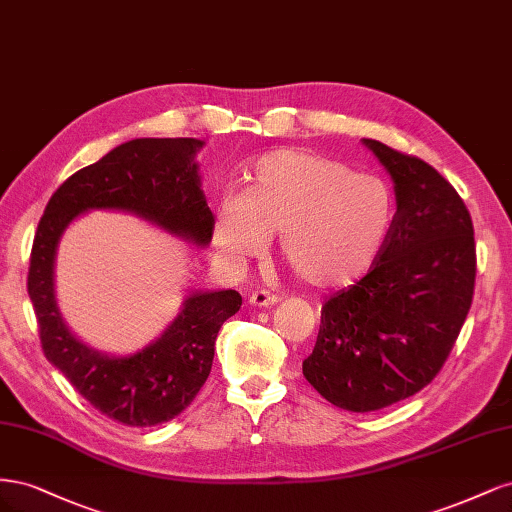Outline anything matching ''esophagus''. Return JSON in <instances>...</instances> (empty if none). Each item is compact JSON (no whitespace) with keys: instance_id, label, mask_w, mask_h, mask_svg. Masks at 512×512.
I'll return each instance as SVG.
<instances>
[{"instance_id":"obj_1","label":"esophagus","mask_w":512,"mask_h":512,"mask_svg":"<svg viewBox=\"0 0 512 512\" xmlns=\"http://www.w3.org/2000/svg\"><path fill=\"white\" fill-rule=\"evenodd\" d=\"M277 301H280V297H277V294L267 292V290H254L250 294V305H254V307H271Z\"/></svg>"}]
</instances>
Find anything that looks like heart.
<instances>
[{"mask_svg": "<svg viewBox=\"0 0 512 512\" xmlns=\"http://www.w3.org/2000/svg\"><path fill=\"white\" fill-rule=\"evenodd\" d=\"M239 198H228L213 224L218 252L243 262L267 237L290 271L314 288H339L374 265L391 226L386 185L307 149L262 153L245 173Z\"/></svg>", "mask_w": 512, "mask_h": 512, "instance_id": "1", "label": "heart"}]
</instances>
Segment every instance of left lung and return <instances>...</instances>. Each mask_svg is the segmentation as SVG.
<instances>
[{
    "instance_id": "8db88e82",
    "label": "left lung",
    "mask_w": 512,
    "mask_h": 512,
    "mask_svg": "<svg viewBox=\"0 0 512 512\" xmlns=\"http://www.w3.org/2000/svg\"><path fill=\"white\" fill-rule=\"evenodd\" d=\"M397 211L371 271L324 303L303 376L333 406L374 412L438 376L472 305V218L436 168L363 138Z\"/></svg>"
}]
</instances>
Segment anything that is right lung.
<instances>
[{
    "mask_svg": "<svg viewBox=\"0 0 512 512\" xmlns=\"http://www.w3.org/2000/svg\"><path fill=\"white\" fill-rule=\"evenodd\" d=\"M198 138H134L68 177L38 224L27 292L44 356L91 406L130 427L170 421L192 404L213 363L215 337L239 312L237 290H196L160 337L132 354H108L76 337L55 294L57 247L87 211L132 213L194 247L213 235V213L200 183Z\"/></svg>",
    "mask_w": 512,
    "mask_h": 512,
    "instance_id": "add662e5",
    "label": "right lung"
}]
</instances>
